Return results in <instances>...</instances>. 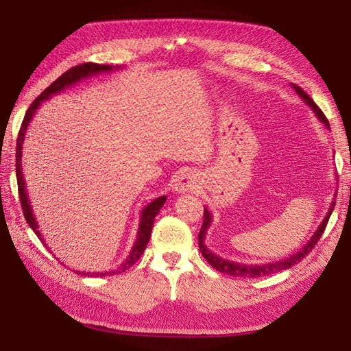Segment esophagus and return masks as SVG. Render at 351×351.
Listing matches in <instances>:
<instances>
[{"mask_svg": "<svg viewBox=\"0 0 351 351\" xmlns=\"http://www.w3.org/2000/svg\"><path fill=\"white\" fill-rule=\"evenodd\" d=\"M173 189L178 193H186V192H197L199 189V178L195 171H181L180 175L175 178Z\"/></svg>", "mask_w": 351, "mask_h": 351, "instance_id": "esophagus-1", "label": "esophagus"}]
</instances>
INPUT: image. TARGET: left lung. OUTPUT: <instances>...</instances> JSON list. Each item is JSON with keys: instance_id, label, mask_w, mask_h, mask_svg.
<instances>
[{"instance_id": "8db88e82", "label": "left lung", "mask_w": 351, "mask_h": 351, "mask_svg": "<svg viewBox=\"0 0 351 351\" xmlns=\"http://www.w3.org/2000/svg\"><path fill=\"white\" fill-rule=\"evenodd\" d=\"M294 88V91L297 93V96H299L304 102L310 106V108L314 111V114L319 119L320 122L324 123L326 128H330V123L326 121V117L322 111H320L319 106L314 104V100L308 96V94L302 90L300 86L297 85H291ZM332 209H335V201H332L328 212H326L325 218L322 219V223L319 224V228L316 229V232L311 237L310 240H308L306 245L299 249V251L291 254L289 257L283 258V260H278L274 261V263H261V265H246V263H239V261H230V260H226L223 257H219L215 252H212L207 249L206 246V235H207V230H209L210 224H212V213L206 209L204 207V221L203 226H201V230H199V235H198V245H199V251L203 254V257L207 260V263H209L212 268H215L218 272H223V274H228V276H234V277H245V278H255V277H263V276H269V274H276V272H280L283 269H288L291 266H294L297 263H300V260L305 258V255L313 251V247L317 245V241L320 237H322L324 230H325V226L328 223V218L331 215Z\"/></svg>"}]
</instances>
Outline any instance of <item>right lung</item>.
Instances as JSON below:
<instances>
[{
	"label": "right lung",
	"instance_id": "obj_1",
	"mask_svg": "<svg viewBox=\"0 0 351 351\" xmlns=\"http://www.w3.org/2000/svg\"><path fill=\"white\" fill-rule=\"evenodd\" d=\"M121 66H111V64H99V63H83L79 64V66H74L71 68L69 71H66L63 75L58 77V79L51 83L49 86L46 88V90L40 94V96L34 100L32 105L29 106L27 112L25 114V121L21 123V128H20V133H19V139H16V182H19V193H20V201H21V207H23V213H25V218L27 224L31 226V229L35 232V235L38 237L40 241L43 243L45 246L46 241L43 237H41V232L38 229V223H37V218L34 217V210H32V206H31V199H29V195H27V189H26V181H25V176H23V167H21V156H23V144H25V136L27 132V127L29 123H31L32 117L35 116V112L40 108L41 102H45L49 97L54 96V94L62 93L63 90H66V88L75 85V83H79L83 79H88V77H93V75H99L102 73H111L112 69H119ZM165 199L167 197H159L156 199H153L150 204H147L144 209L141 210V219H139V229H138V234H136V241L132 247V251H130V255L127 257V260L123 261L117 266L116 269H111V271H106V272H86V271H75L77 274L80 276H94V277H104V276H114V274H121V272H125L128 268H132V266L136 263L141 258V255L144 254L145 247H147V243L150 240V235H152V229H153V221H154V217L158 215L159 210H161V207L164 206Z\"/></svg>",
	"mask_w": 351,
	"mask_h": 351
}]
</instances>
